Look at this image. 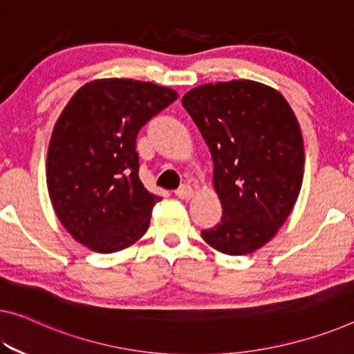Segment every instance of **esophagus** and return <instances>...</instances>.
<instances>
[{"label": "esophagus", "instance_id": "esophagus-1", "mask_svg": "<svg viewBox=\"0 0 354 354\" xmlns=\"http://www.w3.org/2000/svg\"><path fill=\"white\" fill-rule=\"evenodd\" d=\"M176 194L178 196V198L180 199H183V201H188V199H192L193 198V194H194V189L189 187V185H182L180 188L177 189L176 192Z\"/></svg>", "mask_w": 354, "mask_h": 354}]
</instances>
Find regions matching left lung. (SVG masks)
<instances>
[{
	"label": "left lung",
	"mask_w": 354,
	"mask_h": 354,
	"mask_svg": "<svg viewBox=\"0 0 354 354\" xmlns=\"http://www.w3.org/2000/svg\"><path fill=\"white\" fill-rule=\"evenodd\" d=\"M182 104L210 150L223 207L203 239L231 257L257 252L301 193L306 155L295 112L279 90L247 79L194 86Z\"/></svg>",
	"instance_id": "8db88e82"
}]
</instances>
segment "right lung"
Here are the masks:
<instances>
[{"mask_svg":"<svg viewBox=\"0 0 354 354\" xmlns=\"http://www.w3.org/2000/svg\"><path fill=\"white\" fill-rule=\"evenodd\" d=\"M178 97L169 86L96 79L75 91L48 144L52 207L71 236L96 253L131 247L150 226L161 198L139 178V129Z\"/></svg>","mask_w":354,"mask_h":354,"instance_id":"obj_1","label":"right lung"}]
</instances>
